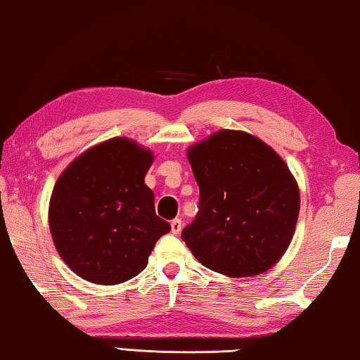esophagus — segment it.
Instances as JSON below:
<instances>
[{
  "label": "esophagus",
  "mask_w": 360,
  "mask_h": 360,
  "mask_svg": "<svg viewBox=\"0 0 360 360\" xmlns=\"http://www.w3.org/2000/svg\"><path fill=\"white\" fill-rule=\"evenodd\" d=\"M182 229V221L179 218H176L171 221V232L173 233H179Z\"/></svg>",
  "instance_id": "1"
}]
</instances>
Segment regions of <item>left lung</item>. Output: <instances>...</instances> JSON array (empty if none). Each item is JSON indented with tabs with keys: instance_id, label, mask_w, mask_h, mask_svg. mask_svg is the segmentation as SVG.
<instances>
[{
	"instance_id": "left-lung-1",
	"label": "left lung",
	"mask_w": 360,
	"mask_h": 360,
	"mask_svg": "<svg viewBox=\"0 0 360 360\" xmlns=\"http://www.w3.org/2000/svg\"><path fill=\"white\" fill-rule=\"evenodd\" d=\"M200 208L181 237L208 269L229 277L266 272L287 252L300 189L287 163L245 131L221 129L187 149Z\"/></svg>"
}]
</instances>
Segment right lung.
I'll return each instance as SVG.
<instances>
[{
  "mask_svg": "<svg viewBox=\"0 0 360 360\" xmlns=\"http://www.w3.org/2000/svg\"><path fill=\"white\" fill-rule=\"evenodd\" d=\"M149 149L113 138L77 157L57 179L49 229L65 264L84 281L123 283L146 269L157 240L171 231L158 218L144 178Z\"/></svg>",
  "mask_w": 360,
  "mask_h": 360,
  "instance_id": "1",
  "label": "right lung"
}]
</instances>
